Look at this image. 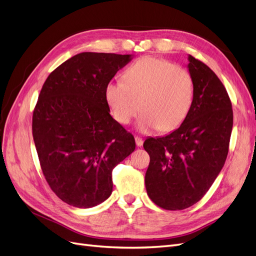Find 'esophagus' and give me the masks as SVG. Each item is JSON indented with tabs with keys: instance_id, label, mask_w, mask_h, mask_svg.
<instances>
[{
	"instance_id": "esophagus-1",
	"label": "esophagus",
	"mask_w": 256,
	"mask_h": 256,
	"mask_svg": "<svg viewBox=\"0 0 256 256\" xmlns=\"http://www.w3.org/2000/svg\"><path fill=\"white\" fill-rule=\"evenodd\" d=\"M134 140H136V146L141 147V146L143 145V140H142V138H141L140 136H136V138H134Z\"/></svg>"
}]
</instances>
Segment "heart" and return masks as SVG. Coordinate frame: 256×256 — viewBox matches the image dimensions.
<instances>
[{"instance_id":"1","label":"heart","mask_w":256,"mask_h":256,"mask_svg":"<svg viewBox=\"0 0 256 256\" xmlns=\"http://www.w3.org/2000/svg\"><path fill=\"white\" fill-rule=\"evenodd\" d=\"M104 95L120 124L127 125L141 108L143 113L136 124L141 132L157 128L168 132L187 118L194 97V82L182 66L156 58H143L127 69L124 81L108 84Z\"/></svg>"}]
</instances>
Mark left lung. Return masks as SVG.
<instances>
[{
  "label": "left lung",
  "mask_w": 256,
  "mask_h": 256,
  "mask_svg": "<svg viewBox=\"0 0 256 256\" xmlns=\"http://www.w3.org/2000/svg\"><path fill=\"white\" fill-rule=\"evenodd\" d=\"M194 97L187 118L170 134L147 138L150 154L145 174L147 194L166 210L198 203L212 187L228 152L233 110L228 92L216 74L188 56Z\"/></svg>",
  "instance_id": "1"
}]
</instances>
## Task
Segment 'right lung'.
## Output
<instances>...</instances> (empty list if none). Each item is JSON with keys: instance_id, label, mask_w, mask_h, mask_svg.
Here are the masks:
<instances>
[{"instance_id": "obj_1", "label": "right lung", "mask_w": 256, "mask_h": 256, "mask_svg": "<svg viewBox=\"0 0 256 256\" xmlns=\"http://www.w3.org/2000/svg\"><path fill=\"white\" fill-rule=\"evenodd\" d=\"M131 54L82 52L53 70L33 113V138L46 180L79 208L112 193L113 168L136 148L134 136L110 115L106 86Z\"/></svg>"}]
</instances>
